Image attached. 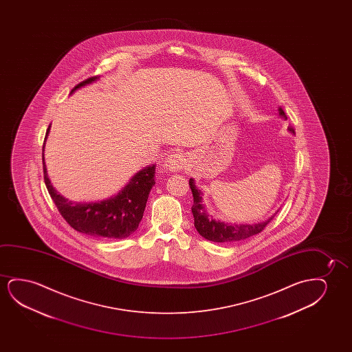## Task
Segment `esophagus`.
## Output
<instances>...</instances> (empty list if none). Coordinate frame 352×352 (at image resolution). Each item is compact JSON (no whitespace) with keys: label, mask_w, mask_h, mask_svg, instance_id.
I'll use <instances>...</instances> for the list:
<instances>
[{"label":"esophagus","mask_w":352,"mask_h":352,"mask_svg":"<svg viewBox=\"0 0 352 352\" xmlns=\"http://www.w3.org/2000/svg\"><path fill=\"white\" fill-rule=\"evenodd\" d=\"M188 164V159L184 154L169 155L166 162H164V168L169 170V172H178V170H183Z\"/></svg>","instance_id":"esophagus-1"}]
</instances>
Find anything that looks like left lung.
Instances as JSON below:
<instances>
[{
	"mask_svg": "<svg viewBox=\"0 0 352 352\" xmlns=\"http://www.w3.org/2000/svg\"><path fill=\"white\" fill-rule=\"evenodd\" d=\"M279 116L287 119L283 108H279ZM289 130V132L294 133V130L291 126ZM188 185L192 191L193 204L191 210L195 217V227L198 233L208 241H215V243H233V241H243L263 231L265 227L274 217L275 214L265 221L252 223V225H236V223L230 225L220 220H215L212 217H209L207 208L202 202V192L195 185V180L190 179Z\"/></svg>",
	"mask_w": 352,
	"mask_h": 352,
	"instance_id": "1",
	"label": "left lung"
}]
</instances>
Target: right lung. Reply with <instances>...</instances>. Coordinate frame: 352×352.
<instances>
[{"instance_id":"right-lung-1","label":"right lung","mask_w":352,"mask_h":352,"mask_svg":"<svg viewBox=\"0 0 352 352\" xmlns=\"http://www.w3.org/2000/svg\"><path fill=\"white\" fill-rule=\"evenodd\" d=\"M98 78L91 77L79 82L73 87L71 95L79 87L96 82ZM49 130L50 125L45 140ZM155 167L156 164H151L140 169L126 184L125 188L111 198L98 202L77 203L68 201L54 188L47 173L43 153L44 183L58 212L76 231L100 238L122 239L138 228L150 190L155 185Z\"/></svg>"}]
</instances>
